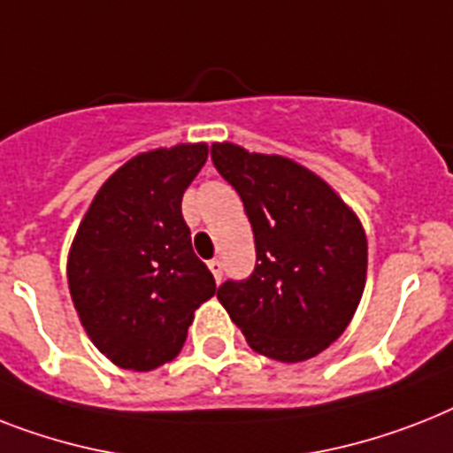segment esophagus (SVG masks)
<instances>
[{"instance_id": "esophagus-1", "label": "esophagus", "mask_w": 453, "mask_h": 453, "mask_svg": "<svg viewBox=\"0 0 453 453\" xmlns=\"http://www.w3.org/2000/svg\"><path fill=\"white\" fill-rule=\"evenodd\" d=\"M209 270H211V274H214L216 281H220V277H223V263H220L219 258L209 260Z\"/></svg>"}]
</instances>
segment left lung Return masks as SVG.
I'll return each mask as SVG.
<instances>
[{"mask_svg":"<svg viewBox=\"0 0 453 453\" xmlns=\"http://www.w3.org/2000/svg\"><path fill=\"white\" fill-rule=\"evenodd\" d=\"M220 176L239 193L256 239V270L216 297L253 351L281 363L314 358L358 310L367 237L358 216L311 169L284 156L211 146Z\"/></svg>","mask_w":453,"mask_h":453,"instance_id":"obj_1","label":"left lung"}]
</instances>
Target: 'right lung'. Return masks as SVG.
Listing matches in <instances>:
<instances>
[{
  "label": "right lung",
  "instance_id": "obj_1",
  "mask_svg": "<svg viewBox=\"0 0 453 453\" xmlns=\"http://www.w3.org/2000/svg\"><path fill=\"white\" fill-rule=\"evenodd\" d=\"M207 156V143L139 153L102 183L76 230L69 293L81 326L113 365L149 372L174 360L195 310L216 293L181 214Z\"/></svg>",
  "mask_w": 453,
  "mask_h": 453
}]
</instances>
